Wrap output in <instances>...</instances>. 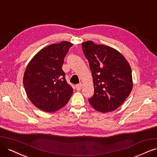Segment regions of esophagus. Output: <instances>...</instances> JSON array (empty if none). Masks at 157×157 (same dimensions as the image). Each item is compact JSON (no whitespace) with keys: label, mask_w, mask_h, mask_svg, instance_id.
Segmentation results:
<instances>
[{"label":"esophagus","mask_w":157,"mask_h":157,"mask_svg":"<svg viewBox=\"0 0 157 157\" xmlns=\"http://www.w3.org/2000/svg\"><path fill=\"white\" fill-rule=\"evenodd\" d=\"M82 88V83H79L75 85V89H76L77 90H80Z\"/></svg>","instance_id":"34e87169"}]
</instances>
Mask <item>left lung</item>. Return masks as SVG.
<instances>
[{
  "label": "left lung",
  "instance_id": "obj_1",
  "mask_svg": "<svg viewBox=\"0 0 157 157\" xmlns=\"http://www.w3.org/2000/svg\"><path fill=\"white\" fill-rule=\"evenodd\" d=\"M89 61L94 88L89 103L101 113L118 108L132 89L131 68L122 54L110 46L96 44L91 40L82 43Z\"/></svg>",
  "mask_w": 157,
  "mask_h": 157
}]
</instances>
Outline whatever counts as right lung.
<instances>
[{"instance_id": "right-lung-1", "label": "right lung", "mask_w": 157, "mask_h": 157, "mask_svg": "<svg viewBox=\"0 0 157 157\" xmlns=\"http://www.w3.org/2000/svg\"><path fill=\"white\" fill-rule=\"evenodd\" d=\"M73 45L67 41L52 44L40 50L28 65L23 84L29 99L43 111L52 113L65 106L73 89L62 69L64 59Z\"/></svg>"}]
</instances>
